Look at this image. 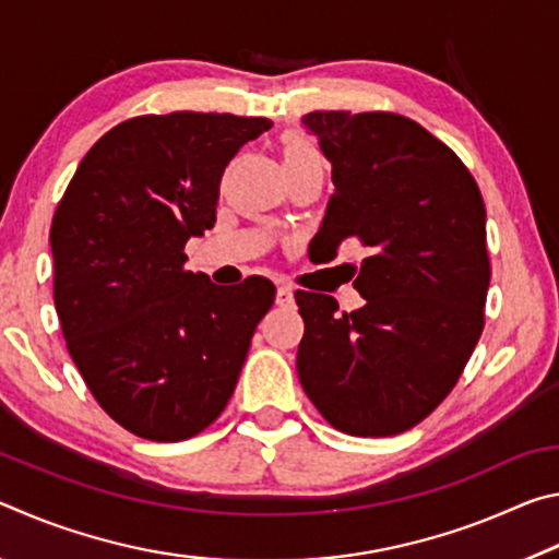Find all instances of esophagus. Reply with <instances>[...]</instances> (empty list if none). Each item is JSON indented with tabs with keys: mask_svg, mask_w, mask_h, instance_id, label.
Listing matches in <instances>:
<instances>
[{
	"mask_svg": "<svg viewBox=\"0 0 559 559\" xmlns=\"http://www.w3.org/2000/svg\"><path fill=\"white\" fill-rule=\"evenodd\" d=\"M276 306H281V308H293V306H296V296H293V288L278 286V290H276Z\"/></svg>",
	"mask_w": 559,
	"mask_h": 559,
	"instance_id": "1",
	"label": "esophagus"
}]
</instances>
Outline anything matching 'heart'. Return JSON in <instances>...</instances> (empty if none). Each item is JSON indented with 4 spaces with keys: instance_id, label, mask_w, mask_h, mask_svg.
<instances>
[{
    "instance_id": "heart-1",
    "label": "heart",
    "mask_w": 559,
    "mask_h": 559,
    "mask_svg": "<svg viewBox=\"0 0 559 559\" xmlns=\"http://www.w3.org/2000/svg\"><path fill=\"white\" fill-rule=\"evenodd\" d=\"M283 167H286V173L320 167V155L316 145L306 135H300V132H288L283 138Z\"/></svg>"
}]
</instances>
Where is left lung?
Wrapping results in <instances>:
<instances>
[{"instance_id":"8db88e82","label":"left lung","mask_w":559,"mask_h":559,"mask_svg":"<svg viewBox=\"0 0 559 559\" xmlns=\"http://www.w3.org/2000/svg\"><path fill=\"white\" fill-rule=\"evenodd\" d=\"M302 126L333 165L320 253L355 239L367 259L353 266L365 298L353 313L296 290L300 384L337 431L394 437L447 400L484 333V197L449 145L396 112L313 110Z\"/></svg>"}]
</instances>
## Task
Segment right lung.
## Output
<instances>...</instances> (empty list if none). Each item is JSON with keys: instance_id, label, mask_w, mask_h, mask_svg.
<instances>
[{"instance_id": "obj_1", "label": "right lung", "mask_w": 559, "mask_h": 559, "mask_svg": "<svg viewBox=\"0 0 559 559\" xmlns=\"http://www.w3.org/2000/svg\"><path fill=\"white\" fill-rule=\"evenodd\" d=\"M269 118L179 110L108 130L51 222L53 306L83 382L110 419L150 441H185L229 404L266 278L226 293L185 269V243L216 222L231 157Z\"/></svg>"}]
</instances>
